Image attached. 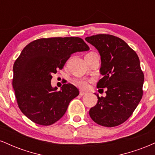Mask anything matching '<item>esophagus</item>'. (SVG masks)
Here are the masks:
<instances>
[{
    "mask_svg": "<svg viewBox=\"0 0 155 155\" xmlns=\"http://www.w3.org/2000/svg\"><path fill=\"white\" fill-rule=\"evenodd\" d=\"M79 95H81V96H83V95H86V92H82V91H80V92H79Z\"/></svg>",
    "mask_w": 155,
    "mask_h": 155,
    "instance_id": "1",
    "label": "esophagus"
}]
</instances>
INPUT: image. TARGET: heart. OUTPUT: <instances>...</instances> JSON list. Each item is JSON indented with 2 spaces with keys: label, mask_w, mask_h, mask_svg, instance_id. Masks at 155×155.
Listing matches in <instances>:
<instances>
[{
  "label": "heart",
  "mask_w": 155,
  "mask_h": 155,
  "mask_svg": "<svg viewBox=\"0 0 155 155\" xmlns=\"http://www.w3.org/2000/svg\"><path fill=\"white\" fill-rule=\"evenodd\" d=\"M92 79H86V78H79L74 79V83L76 86L79 87L81 90H87L90 87V84L93 82Z\"/></svg>",
  "instance_id": "heart-1"
}]
</instances>
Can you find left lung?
Wrapping results in <instances>:
<instances>
[{
  "mask_svg": "<svg viewBox=\"0 0 155 155\" xmlns=\"http://www.w3.org/2000/svg\"><path fill=\"white\" fill-rule=\"evenodd\" d=\"M85 40L100 53L101 74L97 87L106 88V97L97 96L90 116L97 124L115 127L125 122L143 96L144 75L136 52L122 39L112 35L97 34Z\"/></svg>",
  "mask_w": 155,
  "mask_h": 155,
  "instance_id": "8db88e82",
  "label": "left lung"
}]
</instances>
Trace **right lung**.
I'll use <instances>...</instances> for the list:
<instances>
[{
    "mask_svg": "<svg viewBox=\"0 0 155 155\" xmlns=\"http://www.w3.org/2000/svg\"><path fill=\"white\" fill-rule=\"evenodd\" d=\"M89 49L79 37L39 38L23 49L14 64L12 85L19 109L32 122L51 125L65 114L79 91L71 84H64L59 91L53 88L52 74L73 53Z\"/></svg>",
    "mask_w": 155,
    "mask_h": 155,
    "instance_id": "1",
    "label": "right lung"
}]
</instances>
